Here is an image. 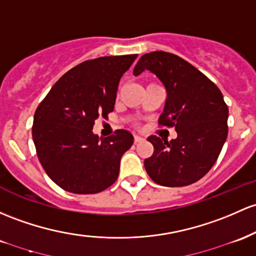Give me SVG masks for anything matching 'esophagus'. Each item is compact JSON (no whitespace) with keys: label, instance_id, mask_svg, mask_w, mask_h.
<instances>
[{"label":"esophagus","instance_id":"34e87169","mask_svg":"<svg viewBox=\"0 0 256 256\" xmlns=\"http://www.w3.org/2000/svg\"><path fill=\"white\" fill-rule=\"evenodd\" d=\"M143 137H141V136H137V134H134V143H140V142H142L143 141Z\"/></svg>","mask_w":256,"mask_h":256}]
</instances>
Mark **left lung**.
<instances>
[{
    "mask_svg": "<svg viewBox=\"0 0 256 256\" xmlns=\"http://www.w3.org/2000/svg\"><path fill=\"white\" fill-rule=\"evenodd\" d=\"M156 74L168 92L159 125L175 128L168 141L150 136L154 147L144 168L156 184L182 187L194 184L212 168L227 138L228 108L218 87L178 56L156 50L137 62L134 75Z\"/></svg>",
    "mask_w": 256,
    "mask_h": 256,
    "instance_id": "left-lung-1",
    "label": "left lung"
}]
</instances>
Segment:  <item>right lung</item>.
Listing matches in <instances>:
<instances>
[{
	"mask_svg": "<svg viewBox=\"0 0 256 256\" xmlns=\"http://www.w3.org/2000/svg\"><path fill=\"white\" fill-rule=\"evenodd\" d=\"M137 54L85 60L53 85L34 115L32 140L42 168L60 188L94 194L119 176L120 159L132 146L126 130L98 137L92 132L100 116L113 112L119 81Z\"/></svg>",
	"mask_w": 256,
	"mask_h": 256,
	"instance_id": "obj_1",
	"label": "right lung"
}]
</instances>
